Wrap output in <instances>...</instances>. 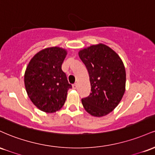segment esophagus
<instances>
[{
  "label": "esophagus",
  "instance_id": "obj_1",
  "mask_svg": "<svg viewBox=\"0 0 155 155\" xmlns=\"http://www.w3.org/2000/svg\"><path fill=\"white\" fill-rule=\"evenodd\" d=\"M72 87H73V89H74V90H76V89L77 88V84H76V83L72 85Z\"/></svg>",
  "mask_w": 155,
  "mask_h": 155
}]
</instances>
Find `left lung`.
<instances>
[{"label":"left lung","mask_w":155,"mask_h":155,"mask_svg":"<svg viewBox=\"0 0 155 155\" xmlns=\"http://www.w3.org/2000/svg\"><path fill=\"white\" fill-rule=\"evenodd\" d=\"M87 69L91 93L81 99L84 109L94 117L108 114L117 107L125 91V68L119 55L100 44L79 52Z\"/></svg>","instance_id":"left-lung-1"}]
</instances>
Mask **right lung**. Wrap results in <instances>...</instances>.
Wrapping results in <instances>:
<instances>
[{"label":"right lung","mask_w":155,"mask_h":155,"mask_svg":"<svg viewBox=\"0 0 155 155\" xmlns=\"http://www.w3.org/2000/svg\"><path fill=\"white\" fill-rule=\"evenodd\" d=\"M66 54L62 48H47L37 53L27 67V93L41 111L54 113L65 104L68 90L72 87L61 68Z\"/></svg>","instance_id":"obj_1"}]
</instances>
